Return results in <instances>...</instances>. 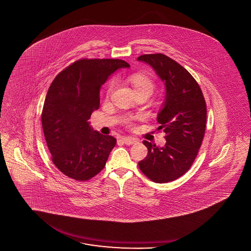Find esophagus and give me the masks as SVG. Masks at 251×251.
I'll list each match as a JSON object with an SVG mask.
<instances>
[{
	"instance_id": "1",
	"label": "esophagus",
	"mask_w": 251,
	"mask_h": 251,
	"mask_svg": "<svg viewBox=\"0 0 251 251\" xmlns=\"http://www.w3.org/2000/svg\"><path fill=\"white\" fill-rule=\"evenodd\" d=\"M121 141L124 143V144H126V145H133V144H135V143H137L138 141L137 139H135V138H132V137H122L121 138Z\"/></svg>"
}]
</instances>
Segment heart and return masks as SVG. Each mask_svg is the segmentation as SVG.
Listing matches in <instances>:
<instances>
[{"mask_svg": "<svg viewBox=\"0 0 251 251\" xmlns=\"http://www.w3.org/2000/svg\"><path fill=\"white\" fill-rule=\"evenodd\" d=\"M127 81L131 86V88L133 89V91L135 92L136 95L147 94L150 96L155 89L154 81L152 80L149 75L140 74V73L130 75V76L127 78ZM113 86H114V84H113V82H111L107 88L108 93L110 92Z\"/></svg>", "mask_w": 251, "mask_h": 251, "instance_id": "1", "label": "heart"}]
</instances>
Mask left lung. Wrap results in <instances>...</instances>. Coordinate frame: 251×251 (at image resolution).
Wrapping results in <instances>:
<instances>
[{"label":"left lung","instance_id":"obj_1","mask_svg":"<svg viewBox=\"0 0 251 251\" xmlns=\"http://www.w3.org/2000/svg\"><path fill=\"white\" fill-rule=\"evenodd\" d=\"M137 60L149 64L164 82L165 97L157 121L158 129L166 133L162 148L143 142L149 153L138 165L156 183L176 180L191 168L198 154L205 131V100L191 74L169 57L146 54Z\"/></svg>","mask_w":251,"mask_h":251}]
</instances>
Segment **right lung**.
I'll return each instance as SVG.
<instances>
[{
	"label": "right lung",
	"mask_w": 251,
	"mask_h": 251,
	"mask_svg": "<svg viewBox=\"0 0 251 251\" xmlns=\"http://www.w3.org/2000/svg\"><path fill=\"white\" fill-rule=\"evenodd\" d=\"M130 65L122 60H76L51 83L42 111V126L52 161L75 180H89L103 169L117 140L90 125L100 106V90L112 74Z\"/></svg>",
	"instance_id": "add662e5"
}]
</instances>
